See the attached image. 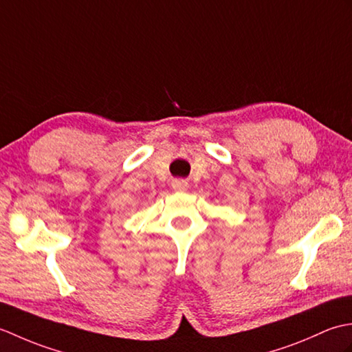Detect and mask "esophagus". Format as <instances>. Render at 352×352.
Returning <instances> with one entry per match:
<instances>
[{"label": "esophagus", "instance_id": "obj_1", "mask_svg": "<svg viewBox=\"0 0 352 352\" xmlns=\"http://www.w3.org/2000/svg\"><path fill=\"white\" fill-rule=\"evenodd\" d=\"M172 189L175 192H186L189 189V183L186 180H174L172 182Z\"/></svg>", "mask_w": 352, "mask_h": 352}]
</instances>
